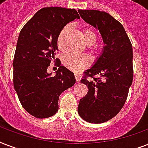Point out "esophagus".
I'll use <instances>...</instances> for the list:
<instances>
[{
  "mask_svg": "<svg viewBox=\"0 0 148 148\" xmlns=\"http://www.w3.org/2000/svg\"><path fill=\"white\" fill-rule=\"evenodd\" d=\"M74 77H75V79H76V82H79V81H81V78H80L78 74L75 73V74H74Z\"/></svg>",
  "mask_w": 148,
  "mask_h": 148,
  "instance_id": "esophagus-1",
  "label": "esophagus"
}]
</instances>
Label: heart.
I'll use <instances>...</instances> for the list:
<instances>
[{
  "instance_id": "b5f03b06",
  "label": "heart",
  "mask_w": 148,
  "mask_h": 148,
  "mask_svg": "<svg viewBox=\"0 0 148 148\" xmlns=\"http://www.w3.org/2000/svg\"><path fill=\"white\" fill-rule=\"evenodd\" d=\"M70 31V26L66 25L61 29L57 37V47L60 51H64L66 49V38ZM81 34L84 40L88 45L90 54L94 57H97L100 53V47L95 44L97 40V34L90 27H84L81 29ZM62 64L66 68L72 71L79 72L85 69L90 65V59L85 55H76L68 53L62 57Z\"/></svg>"
}]
</instances>
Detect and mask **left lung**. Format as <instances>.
<instances>
[{"label": "left lung", "instance_id": "1", "mask_svg": "<svg viewBox=\"0 0 148 148\" xmlns=\"http://www.w3.org/2000/svg\"><path fill=\"white\" fill-rule=\"evenodd\" d=\"M78 12L98 29L105 45L94 66L84 72L81 82L88 91L80 100L77 112L87 122L101 124L116 116L125 103L133 81L132 45L123 25L109 14L97 10Z\"/></svg>", "mask_w": 148, "mask_h": 148}]
</instances>
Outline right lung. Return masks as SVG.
<instances>
[{"mask_svg":"<svg viewBox=\"0 0 148 148\" xmlns=\"http://www.w3.org/2000/svg\"><path fill=\"white\" fill-rule=\"evenodd\" d=\"M80 18L75 9L48 7L40 9L20 32L13 61L14 87L22 107L34 117L47 118L58 110L60 94L75 84L74 73L54 58L57 37L70 21ZM58 61L54 76L47 71Z\"/></svg>","mask_w":148,"mask_h":148,"instance_id":"obj_1","label":"right lung"}]
</instances>
